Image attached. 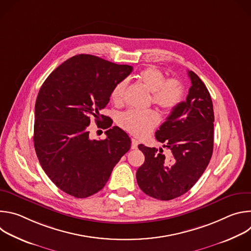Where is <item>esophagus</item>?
Returning a JSON list of instances; mask_svg holds the SVG:
<instances>
[{"label": "esophagus", "mask_w": 251, "mask_h": 251, "mask_svg": "<svg viewBox=\"0 0 251 251\" xmlns=\"http://www.w3.org/2000/svg\"><path fill=\"white\" fill-rule=\"evenodd\" d=\"M138 145H139V141L135 138H132L131 139V148L132 149H137Z\"/></svg>", "instance_id": "1"}]
</instances>
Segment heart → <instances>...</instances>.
<instances>
[{
	"instance_id": "b5f03b06",
	"label": "heart",
	"mask_w": 251,
	"mask_h": 251,
	"mask_svg": "<svg viewBox=\"0 0 251 251\" xmlns=\"http://www.w3.org/2000/svg\"><path fill=\"white\" fill-rule=\"evenodd\" d=\"M139 80L152 92L153 103L165 110H172L183 99L182 83L176 78L165 79V75L155 66H149L140 71ZM126 89V81L115 84L111 91L114 103H121ZM120 123L124 129L136 136H145L158 123L159 116L153 111L130 110L121 116Z\"/></svg>"
}]
</instances>
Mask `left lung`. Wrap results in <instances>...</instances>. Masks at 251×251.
I'll return each instance as SVG.
<instances>
[{"label": "left lung", "mask_w": 251, "mask_h": 251, "mask_svg": "<svg viewBox=\"0 0 251 251\" xmlns=\"http://www.w3.org/2000/svg\"><path fill=\"white\" fill-rule=\"evenodd\" d=\"M191 87L186 101L178 103L156 132V139L171 151L138 146L145 162L136 173L137 183L146 195L170 201L186 194L206 169L213 149V106L201 79L188 71Z\"/></svg>", "instance_id": "8db88e82"}]
</instances>
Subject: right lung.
Here are the masks:
<instances>
[{
    "label": "right lung",
    "instance_id": "1",
    "mask_svg": "<svg viewBox=\"0 0 251 251\" xmlns=\"http://www.w3.org/2000/svg\"><path fill=\"white\" fill-rule=\"evenodd\" d=\"M133 70L91 54L70 57L42 85L35 101L33 144L40 164L62 192L84 199L99 192L115 165L131 147L126 132L114 126L97 141L89 138L90 118L109 117L99 112L108 104L116 83Z\"/></svg>",
    "mask_w": 251,
    "mask_h": 251
}]
</instances>
